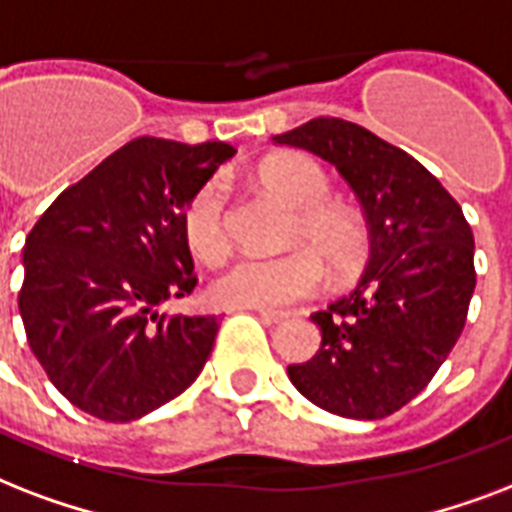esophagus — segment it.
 Masks as SVG:
<instances>
[{
    "label": "esophagus",
    "mask_w": 512,
    "mask_h": 512,
    "mask_svg": "<svg viewBox=\"0 0 512 512\" xmlns=\"http://www.w3.org/2000/svg\"><path fill=\"white\" fill-rule=\"evenodd\" d=\"M259 312V318L264 320V323H280V320L288 318V312L283 310H256Z\"/></svg>",
    "instance_id": "34e87169"
}]
</instances>
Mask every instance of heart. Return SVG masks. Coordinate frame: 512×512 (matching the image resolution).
Segmentation results:
<instances>
[{
    "label": "heart",
    "mask_w": 512,
    "mask_h": 512,
    "mask_svg": "<svg viewBox=\"0 0 512 512\" xmlns=\"http://www.w3.org/2000/svg\"><path fill=\"white\" fill-rule=\"evenodd\" d=\"M261 184L301 211L293 224V248L283 256H237L211 280V299L224 307H259L275 310L293 301L310 299L326 285V264L336 275L358 267L366 251L363 229L350 213L326 205L331 184L326 170L310 157L285 154L259 168ZM184 237L189 251L202 261H216L229 248L224 186L208 181L194 194L184 211Z\"/></svg>",
    "instance_id": "obj_1"
}]
</instances>
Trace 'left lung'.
I'll list each match as a JSON object with an SVG mask.
<instances>
[{
	"label": "left lung",
	"mask_w": 512,
	"mask_h": 512,
	"mask_svg": "<svg viewBox=\"0 0 512 512\" xmlns=\"http://www.w3.org/2000/svg\"><path fill=\"white\" fill-rule=\"evenodd\" d=\"M272 141L334 165L371 229L366 272L312 315L323 342L307 363L288 366V379L339 417H390L425 390L465 328L470 224L422 162L355 122L318 117Z\"/></svg>",
	"instance_id": "8db88e82"
}]
</instances>
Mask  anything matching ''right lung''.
I'll return each mask as SVG.
<instances>
[{
	"instance_id": "obj_1",
	"label": "right lung",
	"mask_w": 512,
	"mask_h": 512,
	"mask_svg": "<svg viewBox=\"0 0 512 512\" xmlns=\"http://www.w3.org/2000/svg\"><path fill=\"white\" fill-rule=\"evenodd\" d=\"M235 149L136 138L55 197L26 237V339L55 390L90 417L133 422L200 376L216 315H168L197 285L184 211Z\"/></svg>"
}]
</instances>
